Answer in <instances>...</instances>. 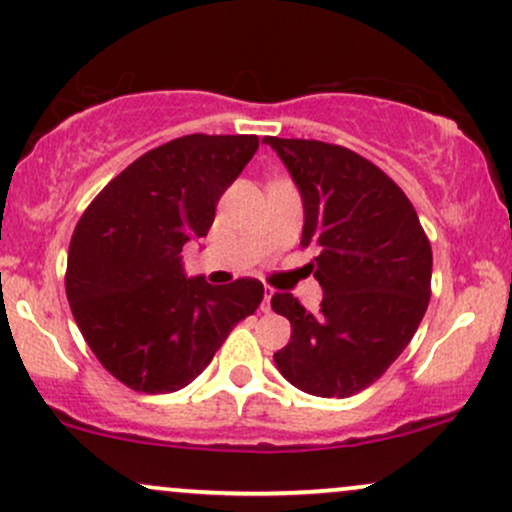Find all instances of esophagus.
Wrapping results in <instances>:
<instances>
[{
  "label": "esophagus",
  "mask_w": 512,
  "mask_h": 512,
  "mask_svg": "<svg viewBox=\"0 0 512 512\" xmlns=\"http://www.w3.org/2000/svg\"><path fill=\"white\" fill-rule=\"evenodd\" d=\"M272 296H274V289H269V286H267V289H264V301L260 305V310H262L264 315H267L269 310H272Z\"/></svg>",
  "instance_id": "esophagus-1"
}]
</instances>
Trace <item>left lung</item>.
<instances>
[{
    "label": "left lung",
    "mask_w": 512,
    "mask_h": 512,
    "mask_svg": "<svg viewBox=\"0 0 512 512\" xmlns=\"http://www.w3.org/2000/svg\"><path fill=\"white\" fill-rule=\"evenodd\" d=\"M303 202V248L322 286L313 315L291 293L274 313L291 342L274 354L279 373L315 397H351L385 373L419 330L431 298L433 255L419 216L378 166L344 146L264 137Z\"/></svg>",
    "instance_id": "obj_1"
}]
</instances>
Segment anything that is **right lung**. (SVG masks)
I'll list each match as a JSON object with an SVG mask.
<instances>
[{"instance_id":"obj_1","label":"right lung","mask_w":512,"mask_h":512,"mask_svg":"<svg viewBox=\"0 0 512 512\" xmlns=\"http://www.w3.org/2000/svg\"><path fill=\"white\" fill-rule=\"evenodd\" d=\"M255 134H187L139 156L74 228L67 298L86 344L120 383L182 390L264 298L257 279L187 276L182 245L209 233L216 204L255 156Z\"/></svg>"}]
</instances>
